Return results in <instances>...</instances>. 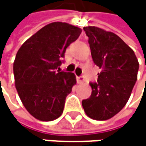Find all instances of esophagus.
Returning a JSON list of instances; mask_svg holds the SVG:
<instances>
[{
  "mask_svg": "<svg viewBox=\"0 0 146 146\" xmlns=\"http://www.w3.org/2000/svg\"><path fill=\"white\" fill-rule=\"evenodd\" d=\"M84 82V79L82 77H77V83L80 84V83H83Z\"/></svg>",
  "mask_w": 146,
  "mask_h": 146,
  "instance_id": "obj_1",
  "label": "esophagus"
}]
</instances>
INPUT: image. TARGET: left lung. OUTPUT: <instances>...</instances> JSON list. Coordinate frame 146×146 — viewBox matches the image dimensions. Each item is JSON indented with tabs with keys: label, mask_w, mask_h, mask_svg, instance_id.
Masks as SVG:
<instances>
[{
	"label": "left lung",
	"mask_w": 146,
	"mask_h": 146,
	"mask_svg": "<svg viewBox=\"0 0 146 146\" xmlns=\"http://www.w3.org/2000/svg\"><path fill=\"white\" fill-rule=\"evenodd\" d=\"M94 63L101 72L90 83L91 96L82 101L88 117L110 119L124 107L137 79L139 64L133 50L113 32L95 26L84 27Z\"/></svg>",
	"instance_id": "8db88e82"
}]
</instances>
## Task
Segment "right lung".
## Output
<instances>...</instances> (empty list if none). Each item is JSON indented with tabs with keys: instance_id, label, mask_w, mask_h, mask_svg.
Returning a JSON list of instances; mask_svg holds the SVG:
<instances>
[{
	"instance_id": "1",
	"label": "right lung",
	"mask_w": 146,
	"mask_h": 146,
	"mask_svg": "<svg viewBox=\"0 0 146 146\" xmlns=\"http://www.w3.org/2000/svg\"><path fill=\"white\" fill-rule=\"evenodd\" d=\"M81 31L66 23H49L27 39L16 53L13 66L15 88L36 119L53 121L63 113L76 77L72 72H60L59 66L66 48Z\"/></svg>"
}]
</instances>
